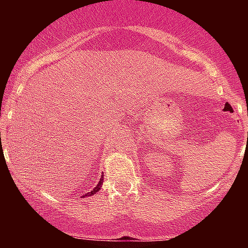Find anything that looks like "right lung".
I'll return each mask as SVG.
<instances>
[{
  "instance_id": "add662e5",
  "label": "right lung",
  "mask_w": 248,
  "mask_h": 248,
  "mask_svg": "<svg viewBox=\"0 0 248 248\" xmlns=\"http://www.w3.org/2000/svg\"><path fill=\"white\" fill-rule=\"evenodd\" d=\"M102 183H104V177H102V175H101L100 181H99V183L96 184L95 187H93L92 191H91V192H87L86 195L82 196L81 198H84V197H90V196H93V195H94V193H96L98 191H100V189H101V186H102Z\"/></svg>"
}]
</instances>
